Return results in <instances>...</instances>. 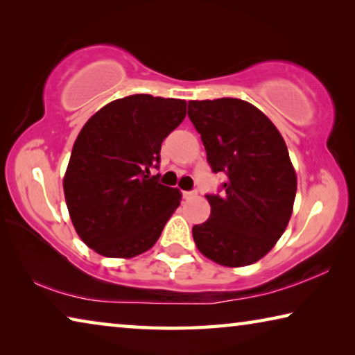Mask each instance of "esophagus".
I'll list each match as a JSON object with an SVG mask.
<instances>
[{
	"label": "esophagus",
	"mask_w": 355,
	"mask_h": 355,
	"mask_svg": "<svg viewBox=\"0 0 355 355\" xmlns=\"http://www.w3.org/2000/svg\"><path fill=\"white\" fill-rule=\"evenodd\" d=\"M196 194H197V191H183L184 199H191V197H194Z\"/></svg>",
	"instance_id": "obj_1"
}]
</instances>
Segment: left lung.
Masks as SVG:
<instances>
[{
	"mask_svg": "<svg viewBox=\"0 0 355 355\" xmlns=\"http://www.w3.org/2000/svg\"><path fill=\"white\" fill-rule=\"evenodd\" d=\"M214 173H225L218 194H207L211 214L192 227L197 249L222 266L260 260L285 232L296 197V172L279 130L239 98L189 101Z\"/></svg>",
	"mask_w": 355,
	"mask_h": 355,
	"instance_id": "1",
	"label": "left lung"
}]
</instances>
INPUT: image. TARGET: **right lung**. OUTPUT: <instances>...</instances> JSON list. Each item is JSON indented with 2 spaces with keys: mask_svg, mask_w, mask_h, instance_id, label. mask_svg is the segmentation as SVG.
<instances>
[{
  "mask_svg": "<svg viewBox=\"0 0 355 355\" xmlns=\"http://www.w3.org/2000/svg\"><path fill=\"white\" fill-rule=\"evenodd\" d=\"M184 116V100L137 94L103 106L80 131L64 194L76 233L97 254L131 258L158 241L182 194L150 171Z\"/></svg>",
  "mask_w": 355,
  "mask_h": 355,
  "instance_id": "add662e5",
  "label": "right lung"
}]
</instances>
